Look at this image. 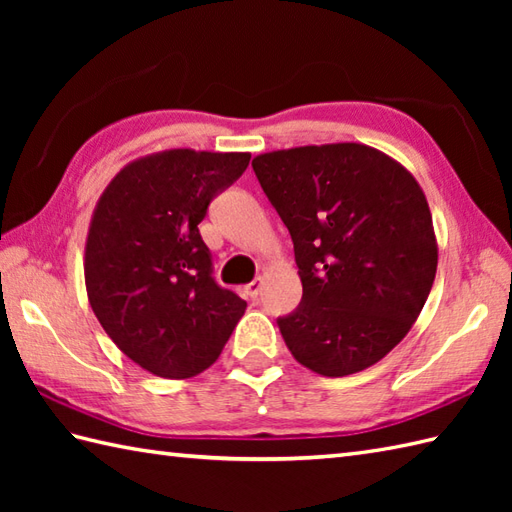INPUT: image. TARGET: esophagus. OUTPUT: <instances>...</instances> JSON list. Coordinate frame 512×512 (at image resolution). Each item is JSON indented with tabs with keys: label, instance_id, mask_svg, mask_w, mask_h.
Returning a JSON list of instances; mask_svg holds the SVG:
<instances>
[{
	"label": "esophagus",
	"instance_id": "34e87169",
	"mask_svg": "<svg viewBox=\"0 0 512 512\" xmlns=\"http://www.w3.org/2000/svg\"><path fill=\"white\" fill-rule=\"evenodd\" d=\"M262 286H264L262 279H253V281H250V284L244 286V295L250 297V299H257L259 292H262Z\"/></svg>",
	"mask_w": 512,
	"mask_h": 512
}]
</instances>
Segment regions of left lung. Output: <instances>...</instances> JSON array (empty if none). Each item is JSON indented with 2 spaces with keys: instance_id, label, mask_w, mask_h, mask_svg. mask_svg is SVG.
Listing matches in <instances>:
<instances>
[{
  "instance_id": "1",
  "label": "left lung",
  "mask_w": 512,
  "mask_h": 512,
  "mask_svg": "<svg viewBox=\"0 0 512 512\" xmlns=\"http://www.w3.org/2000/svg\"><path fill=\"white\" fill-rule=\"evenodd\" d=\"M253 169L295 244L303 297L277 321L290 354L328 378L372 367L405 339L436 279L418 180L361 143L268 151Z\"/></svg>"
}]
</instances>
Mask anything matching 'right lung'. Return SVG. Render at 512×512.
<instances>
[{"label": "right lung", "mask_w": 512, "mask_h": 512, "mask_svg": "<svg viewBox=\"0 0 512 512\" xmlns=\"http://www.w3.org/2000/svg\"><path fill=\"white\" fill-rule=\"evenodd\" d=\"M244 151L167 149L116 173L85 239V290L118 350L162 378L211 367L246 301L211 277L198 224L248 167Z\"/></svg>", "instance_id": "1"}]
</instances>
